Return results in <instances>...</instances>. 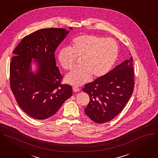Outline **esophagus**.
<instances>
[{
    "mask_svg": "<svg viewBox=\"0 0 158 158\" xmlns=\"http://www.w3.org/2000/svg\"><path fill=\"white\" fill-rule=\"evenodd\" d=\"M73 90L74 92H79L80 90V89L79 88H78L77 86H73Z\"/></svg>",
    "mask_w": 158,
    "mask_h": 158,
    "instance_id": "34e87169",
    "label": "esophagus"
}]
</instances>
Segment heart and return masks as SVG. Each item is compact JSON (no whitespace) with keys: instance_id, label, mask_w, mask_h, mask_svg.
I'll list each match as a JSON object with an SVG mask.
<instances>
[{"instance_id":"1","label":"heart","mask_w":158,"mask_h":158,"mask_svg":"<svg viewBox=\"0 0 158 158\" xmlns=\"http://www.w3.org/2000/svg\"><path fill=\"white\" fill-rule=\"evenodd\" d=\"M119 52L117 42L112 38H105L94 34H83L73 39L70 48L61 49L58 61L66 70H72L76 58H81V67L68 73L66 81L80 86L93 78L107 75L115 65Z\"/></svg>"}]
</instances>
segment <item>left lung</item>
<instances>
[{
  "label": "left lung",
  "instance_id": "8db88e82",
  "mask_svg": "<svg viewBox=\"0 0 158 158\" xmlns=\"http://www.w3.org/2000/svg\"><path fill=\"white\" fill-rule=\"evenodd\" d=\"M132 57L117 65L105 77L85 85L90 97L85 112L92 120L103 124L112 120L126 106L134 86Z\"/></svg>",
  "mask_w": 158,
  "mask_h": 158
}]
</instances>
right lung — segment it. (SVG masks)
<instances>
[{
    "label": "right lung",
    "instance_id": "1",
    "mask_svg": "<svg viewBox=\"0 0 158 158\" xmlns=\"http://www.w3.org/2000/svg\"><path fill=\"white\" fill-rule=\"evenodd\" d=\"M72 29V27H69ZM69 33L63 28H46L25 36L13 51L10 86L19 106L31 117L43 120L56 113L72 95V87L61 84L55 52ZM39 65L31 71V58Z\"/></svg>",
    "mask_w": 158,
    "mask_h": 158
}]
</instances>
